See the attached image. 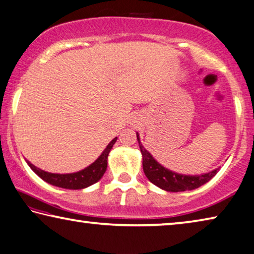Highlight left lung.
Instances as JSON below:
<instances>
[{"label": "left lung", "mask_w": 254, "mask_h": 254, "mask_svg": "<svg viewBox=\"0 0 254 254\" xmlns=\"http://www.w3.org/2000/svg\"><path fill=\"white\" fill-rule=\"evenodd\" d=\"M136 139H138L140 150L142 154V167L144 174L152 184L157 185L165 191L181 192L194 190V189L210 181L219 171V168H216L214 171L201 175H183L172 172L162 166L157 160H155L150 152L146 150V148L140 142L138 132H136Z\"/></svg>", "instance_id": "left-lung-1"}]
</instances>
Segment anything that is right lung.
I'll return each mask as SVG.
<instances>
[{"instance_id": "obj_1", "label": "right lung", "mask_w": 254, "mask_h": 254, "mask_svg": "<svg viewBox=\"0 0 254 254\" xmlns=\"http://www.w3.org/2000/svg\"><path fill=\"white\" fill-rule=\"evenodd\" d=\"M116 139L114 138L112 141L107 144L105 150L102 152L97 159L89 166L84 168L82 171H79L76 173H70V174H54V173H48L40 168L36 167L35 165L26 160L29 167L33 170L36 174H37L40 179L45 181V182L50 183L55 187L69 189V190H81V189L88 188L90 185L95 184L96 182L103 178L104 173L106 172L107 168V157L110 154L111 149L113 148V144L116 142Z\"/></svg>"}]
</instances>
